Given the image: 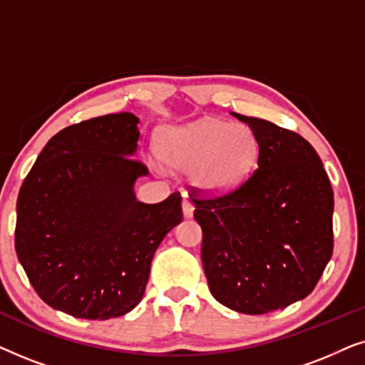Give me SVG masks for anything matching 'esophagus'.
I'll use <instances>...</instances> for the list:
<instances>
[{"label": "esophagus", "instance_id": "1", "mask_svg": "<svg viewBox=\"0 0 365 365\" xmlns=\"http://www.w3.org/2000/svg\"><path fill=\"white\" fill-rule=\"evenodd\" d=\"M182 214H184V217H186V219L192 217V214H194V204H192L191 199H187V197L182 199Z\"/></svg>", "mask_w": 365, "mask_h": 365}]
</instances>
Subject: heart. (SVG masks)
<instances>
[{
  "instance_id": "1",
  "label": "heart",
  "mask_w": 365,
  "mask_h": 365,
  "mask_svg": "<svg viewBox=\"0 0 365 365\" xmlns=\"http://www.w3.org/2000/svg\"><path fill=\"white\" fill-rule=\"evenodd\" d=\"M159 156L206 196H224L244 184L256 166L259 139L251 126L204 118L163 134Z\"/></svg>"
}]
</instances>
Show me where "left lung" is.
<instances>
[{"label":"left lung","instance_id":"1","mask_svg":"<svg viewBox=\"0 0 365 365\" xmlns=\"http://www.w3.org/2000/svg\"><path fill=\"white\" fill-rule=\"evenodd\" d=\"M259 139L257 169L236 191L192 199L209 291L242 314L307 297L331 261L334 192L322 161L297 133L231 113Z\"/></svg>","mask_w":365,"mask_h":365}]
</instances>
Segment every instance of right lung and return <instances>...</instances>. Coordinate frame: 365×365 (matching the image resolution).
<instances>
[{"label": "right lung", "mask_w": 365, "mask_h": 365, "mask_svg": "<svg viewBox=\"0 0 365 365\" xmlns=\"http://www.w3.org/2000/svg\"><path fill=\"white\" fill-rule=\"evenodd\" d=\"M133 113L64 128L49 139L16 202L14 247L48 306L106 321L133 311L146 289L154 252L182 221L181 196L144 204L134 184L149 171L134 159Z\"/></svg>", "instance_id": "right-lung-1"}]
</instances>
